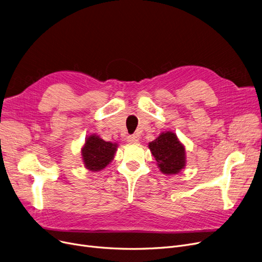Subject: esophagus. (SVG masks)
I'll return each mask as SVG.
<instances>
[{
	"label": "esophagus",
	"instance_id": "34e87169",
	"mask_svg": "<svg viewBox=\"0 0 262 262\" xmlns=\"http://www.w3.org/2000/svg\"><path fill=\"white\" fill-rule=\"evenodd\" d=\"M138 141H139L138 136L132 135V136H128V137H127V142H128V143H137Z\"/></svg>",
	"mask_w": 262,
	"mask_h": 262
}]
</instances>
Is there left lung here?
<instances>
[{"label":"left lung","instance_id":"left-lung-1","mask_svg":"<svg viewBox=\"0 0 262 262\" xmlns=\"http://www.w3.org/2000/svg\"><path fill=\"white\" fill-rule=\"evenodd\" d=\"M148 148L162 174H178L185 168L186 149L173 132L161 133L154 141L148 143Z\"/></svg>","mask_w":262,"mask_h":262}]
</instances>
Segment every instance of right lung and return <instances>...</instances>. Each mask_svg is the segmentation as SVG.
Instances as JSON below:
<instances>
[{"label": "right lung", "mask_w": 262, "mask_h": 262, "mask_svg": "<svg viewBox=\"0 0 262 262\" xmlns=\"http://www.w3.org/2000/svg\"><path fill=\"white\" fill-rule=\"evenodd\" d=\"M117 148V143L104 141L98 135L88 136L81 147V158L85 168L92 172L105 169L113 161Z\"/></svg>", "instance_id": "obj_1"}]
</instances>
